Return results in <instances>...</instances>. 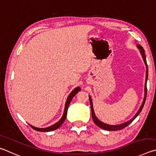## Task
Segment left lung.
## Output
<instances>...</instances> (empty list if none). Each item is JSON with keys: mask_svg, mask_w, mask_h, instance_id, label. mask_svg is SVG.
Segmentation results:
<instances>
[{"mask_svg": "<svg viewBox=\"0 0 156 156\" xmlns=\"http://www.w3.org/2000/svg\"><path fill=\"white\" fill-rule=\"evenodd\" d=\"M138 47L139 48V49L140 50V53L142 54V56H143V58L144 59V64H145L146 66V68H147V70H146V80H145V86H144V100H143V104L141 105L140 109H139V110L138 111V112L136 113V115L133 116V118L132 119H131L130 121H127L126 122H125V123H122L121 125H108V124H105V123H103L101 121H100L99 119H98L96 116H95L94 112V110H93V106H92V99H91V97L89 96V99H90V107H91V112H92V119H93V121L95 124H96L98 127H99L101 128V129H105V130H108V131H117V130H120V129H123V128L126 127L128 125H129L131 122H132L133 120H134L136 117L138 116V115L140 113V112L143 110V108L144 107V103H145V101H146V98H147V78H148V66H147V60H146V55H145V53H144V50L143 49V48L140 45H138Z\"/></svg>", "mask_w": 156, "mask_h": 156, "instance_id": "obj_1", "label": "left lung"}]
</instances>
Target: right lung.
I'll return each instance as SVG.
<instances>
[{"instance_id":"right-lung-1","label":"right lung","mask_w":156,"mask_h":156,"mask_svg":"<svg viewBox=\"0 0 156 156\" xmlns=\"http://www.w3.org/2000/svg\"><path fill=\"white\" fill-rule=\"evenodd\" d=\"M80 90H81V88H79V87H77V88H75L72 92H70V94H69V96H68V97L66 102L64 112V114H63V116L62 117V119L59 120V121L57 122V123L54 124L53 125H52V126L46 127V128H37V127H35L34 126H32V125H30V126H31L33 128V129L36 130V131H38V132H51V131H53V130H55L57 129H58V128L63 124V122H64L66 118L68 108V105H69L71 101V100H72L73 98L75 96V94Z\"/></svg>"}]
</instances>
